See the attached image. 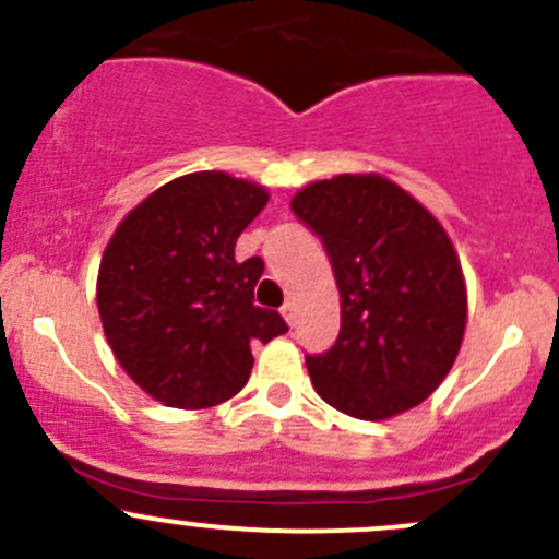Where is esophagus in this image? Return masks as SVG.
<instances>
[{
  "mask_svg": "<svg viewBox=\"0 0 559 559\" xmlns=\"http://www.w3.org/2000/svg\"><path fill=\"white\" fill-rule=\"evenodd\" d=\"M281 313H284V319L289 321V326L297 324V306H295V302H286V306L281 308Z\"/></svg>",
  "mask_w": 559,
  "mask_h": 559,
  "instance_id": "esophagus-1",
  "label": "esophagus"
}]
</instances>
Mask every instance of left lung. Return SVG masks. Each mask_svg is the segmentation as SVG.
<instances>
[{"label":"left lung","instance_id":"left-lung-1","mask_svg":"<svg viewBox=\"0 0 559 559\" xmlns=\"http://www.w3.org/2000/svg\"><path fill=\"white\" fill-rule=\"evenodd\" d=\"M330 253L341 335L306 357L313 389L341 414L384 421L430 397L452 370L467 289L447 229L379 173H343L292 197Z\"/></svg>","mask_w":559,"mask_h":559}]
</instances>
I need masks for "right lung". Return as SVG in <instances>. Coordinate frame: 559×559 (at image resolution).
I'll return each mask as SVG.
<instances>
[{
  "instance_id": "add662e5",
  "label": "right lung",
  "mask_w": 559,
  "mask_h": 559,
  "mask_svg": "<svg viewBox=\"0 0 559 559\" xmlns=\"http://www.w3.org/2000/svg\"><path fill=\"white\" fill-rule=\"evenodd\" d=\"M264 186L218 170L180 175L123 216L99 262L97 308L118 365L170 408L235 397L253 368V341L289 326L253 306L259 257L235 243L262 213Z\"/></svg>"
}]
</instances>
